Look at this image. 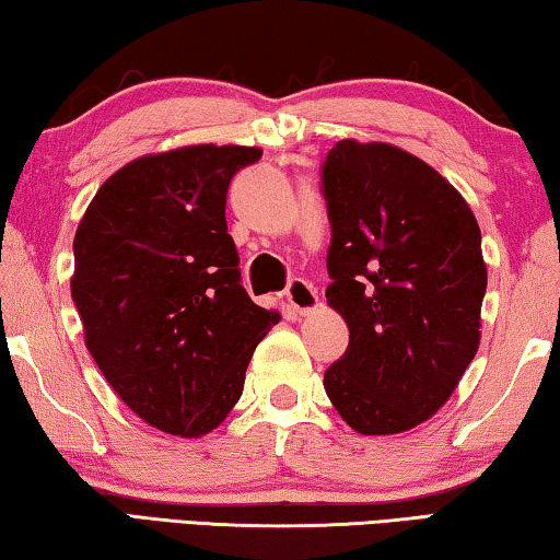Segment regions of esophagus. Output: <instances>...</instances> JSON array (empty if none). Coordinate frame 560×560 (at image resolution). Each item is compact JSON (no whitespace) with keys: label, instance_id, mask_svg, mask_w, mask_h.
Segmentation results:
<instances>
[{"label":"esophagus","instance_id":"esophagus-1","mask_svg":"<svg viewBox=\"0 0 560 560\" xmlns=\"http://www.w3.org/2000/svg\"><path fill=\"white\" fill-rule=\"evenodd\" d=\"M283 299L293 308V314L299 316H306L318 306V291L303 279H293L287 291H283Z\"/></svg>","mask_w":560,"mask_h":560}]
</instances>
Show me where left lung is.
Listing matches in <instances>:
<instances>
[{"mask_svg":"<svg viewBox=\"0 0 560 560\" xmlns=\"http://www.w3.org/2000/svg\"><path fill=\"white\" fill-rule=\"evenodd\" d=\"M330 222L326 299L350 340L324 375L360 434L412 430L450 400L479 348L481 232L420 158L340 140L320 167Z\"/></svg>","mask_w":560,"mask_h":560,"instance_id":"obj_1","label":"left lung"}]
</instances>
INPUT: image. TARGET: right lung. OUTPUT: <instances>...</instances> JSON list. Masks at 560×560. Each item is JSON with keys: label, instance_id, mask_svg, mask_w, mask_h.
Masks as SVG:
<instances>
[{"label": "right lung", "instance_id": "add662e5", "mask_svg": "<svg viewBox=\"0 0 560 560\" xmlns=\"http://www.w3.org/2000/svg\"><path fill=\"white\" fill-rule=\"evenodd\" d=\"M259 148L192 145L138 158L93 197L73 240L71 299L93 360L148 424L212 432L279 324L249 299L226 232V189Z\"/></svg>", "mask_w": 560, "mask_h": 560}]
</instances>
